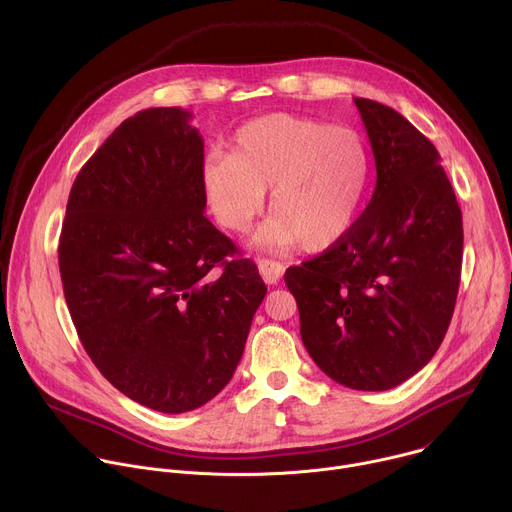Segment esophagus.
<instances>
[{
  "mask_svg": "<svg viewBox=\"0 0 512 512\" xmlns=\"http://www.w3.org/2000/svg\"><path fill=\"white\" fill-rule=\"evenodd\" d=\"M257 265H259V273H261L263 281L269 285H275L285 271V265L275 259H257Z\"/></svg>",
  "mask_w": 512,
  "mask_h": 512,
  "instance_id": "obj_1",
  "label": "esophagus"
}]
</instances>
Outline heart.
<instances>
[{
  "instance_id": "b5f03b06",
  "label": "heart",
  "mask_w": 512,
  "mask_h": 512,
  "mask_svg": "<svg viewBox=\"0 0 512 512\" xmlns=\"http://www.w3.org/2000/svg\"><path fill=\"white\" fill-rule=\"evenodd\" d=\"M369 180L371 152L356 129L294 113L245 123L231 154H212L200 168V188L218 225L247 231L271 187L273 216L257 243H298L306 251L326 249L350 231Z\"/></svg>"
}]
</instances>
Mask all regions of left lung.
<instances>
[{"label":"left lung","mask_w":512,"mask_h":512,"mask_svg":"<svg viewBox=\"0 0 512 512\" xmlns=\"http://www.w3.org/2000/svg\"><path fill=\"white\" fill-rule=\"evenodd\" d=\"M377 186L350 231L285 271L318 367L356 391H387L440 348L458 298L462 210L435 145L395 109L354 99Z\"/></svg>","instance_id":"1"}]
</instances>
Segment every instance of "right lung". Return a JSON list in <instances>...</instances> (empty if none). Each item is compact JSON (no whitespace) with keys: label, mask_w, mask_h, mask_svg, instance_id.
I'll use <instances>...</instances> for the list:
<instances>
[{"label":"right lung","mask_w":512,"mask_h":512,"mask_svg":"<svg viewBox=\"0 0 512 512\" xmlns=\"http://www.w3.org/2000/svg\"><path fill=\"white\" fill-rule=\"evenodd\" d=\"M190 117L154 107L125 119L72 184L58 245L95 367L162 413L227 387L267 294L257 265L204 216V141Z\"/></svg>","instance_id":"right-lung-1"}]
</instances>
